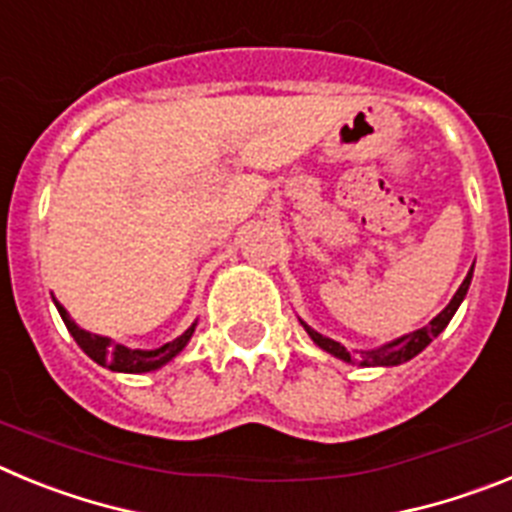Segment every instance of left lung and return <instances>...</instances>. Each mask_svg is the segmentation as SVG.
Returning a JSON list of instances; mask_svg holds the SVG:
<instances>
[{
	"mask_svg": "<svg viewBox=\"0 0 512 512\" xmlns=\"http://www.w3.org/2000/svg\"><path fill=\"white\" fill-rule=\"evenodd\" d=\"M472 269H474V266H472ZM469 282H472V271H469L467 279L461 282V287L456 289L454 300H451L449 305L443 307V310L438 312L436 318H433L431 323L425 325V328L413 330V333H408V336L397 338V341L387 343V346H382V348H374V351H361V354H359V351H348V348H343L341 343L333 341V338L320 336L318 330H312L310 325L302 323V328H305L307 333H310L312 341L318 343V346L323 348V351H328V354L338 356V359L356 361V364H361V366H395V364H400V361H408V359H413V356H418L420 351H423V348L428 346V343H431L433 338H436L438 333H441V330L446 328V325H449V320L454 318V312L459 310L461 300H464V295H467Z\"/></svg>",
	"mask_w": 512,
	"mask_h": 512,
	"instance_id": "left-lung-1",
	"label": "left lung"
}]
</instances>
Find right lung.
Masks as SVG:
<instances>
[{
    "label": "right lung",
    "instance_id": "obj_1",
    "mask_svg": "<svg viewBox=\"0 0 512 512\" xmlns=\"http://www.w3.org/2000/svg\"><path fill=\"white\" fill-rule=\"evenodd\" d=\"M58 312H61L63 323L69 328V333L74 336V341L79 343V348L89 359H94L97 364L107 366L112 372H128V374H143V372H153L158 366H164L166 361L174 359L187 341L192 338L194 333V325L187 328L179 338L174 341L164 343L161 348H153V351H140V348H125L120 343H112L110 338H102V336H94V333H87V330H81L74 320L69 318V312L63 310L61 305L56 302Z\"/></svg>",
    "mask_w": 512,
    "mask_h": 512
}]
</instances>
